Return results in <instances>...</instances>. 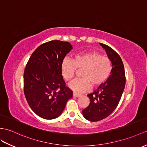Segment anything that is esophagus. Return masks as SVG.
Returning a JSON list of instances; mask_svg holds the SVG:
<instances>
[{"label":"esophagus","instance_id":"34e87169","mask_svg":"<svg viewBox=\"0 0 147 147\" xmlns=\"http://www.w3.org/2000/svg\"><path fill=\"white\" fill-rule=\"evenodd\" d=\"M73 96H75V97H79V96H81V95H80V94H77V93L74 92Z\"/></svg>","mask_w":147,"mask_h":147}]
</instances>
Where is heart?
Here are the masks:
<instances>
[{
	"instance_id": "1",
	"label": "heart",
	"mask_w": 147,
	"mask_h": 147,
	"mask_svg": "<svg viewBox=\"0 0 147 147\" xmlns=\"http://www.w3.org/2000/svg\"><path fill=\"white\" fill-rule=\"evenodd\" d=\"M111 60L97 52L90 51L80 53L74 59L65 58L61 64V74L64 79L70 80L77 69H82V78L75 79L69 84V87L77 93L90 90L91 84L94 87L102 85L109 78L112 71Z\"/></svg>"
}]
</instances>
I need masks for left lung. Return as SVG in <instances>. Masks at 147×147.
Returning <instances> with one entry per match:
<instances>
[{"label":"left lung","instance_id":"1","mask_svg":"<svg viewBox=\"0 0 147 147\" xmlns=\"http://www.w3.org/2000/svg\"><path fill=\"white\" fill-rule=\"evenodd\" d=\"M112 62L109 78L94 92L88 94L90 104L82 110L84 117L90 121L105 119L112 113L120 100L125 85V74L122 60L109 46L100 43Z\"/></svg>","mask_w":147,"mask_h":147}]
</instances>
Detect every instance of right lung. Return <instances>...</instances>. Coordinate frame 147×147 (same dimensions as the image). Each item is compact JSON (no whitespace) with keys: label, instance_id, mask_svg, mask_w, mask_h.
<instances>
[{"label":"right lung","instance_id":"1","mask_svg":"<svg viewBox=\"0 0 147 147\" xmlns=\"http://www.w3.org/2000/svg\"><path fill=\"white\" fill-rule=\"evenodd\" d=\"M72 49L68 42L44 43L32 53L24 74V92L33 112L44 119L61 115L73 92L65 85L61 64Z\"/></svg>","mask_w":147,"mask_h":147}]
</instances>
